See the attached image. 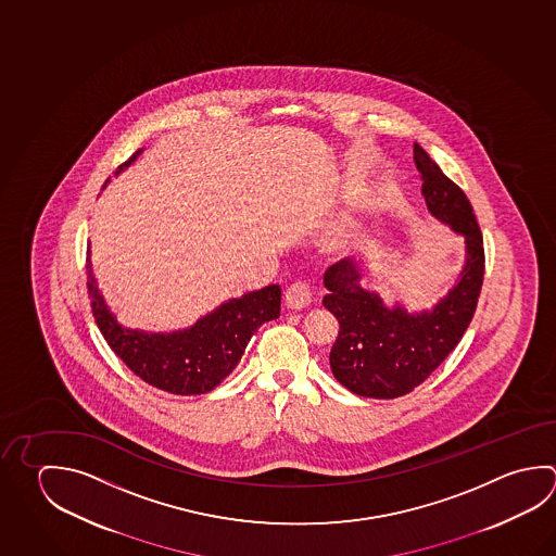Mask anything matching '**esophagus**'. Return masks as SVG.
Here are the masks:
<instances>
[{"label":"esophagus","mask_w":556,"mask_h":556,"mask_svg":"<svg viewBox=\"0 0 556 556\" xmlns=\"http://www.w3.org/2000/svg\"><path fill=\"white\" fill-rule=\"evenodd\" d=\"M283 300H286V305H288L290 309H303V307H307V305L312 303V300H314V292H312L309 283L295 282L286 290Z\"/></svg>","instance_id":"obj_1"}]
</instances>
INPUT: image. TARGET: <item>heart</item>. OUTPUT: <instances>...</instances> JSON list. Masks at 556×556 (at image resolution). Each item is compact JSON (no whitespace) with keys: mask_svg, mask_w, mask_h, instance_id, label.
<instances>
[{"mask_svg":"<svg viewBox=\"0 0 556 556\" xmlns=\"http://www.w3.org/2000/svg\"><path fill=\"white\" fill-rule=\"evenodd\" d=\"M331 242H333V244H334V242H341V241H339V237H333V241H331Z\"/></svg>","mask_w":556,"mask_h":556,"instance_id":"heart-1","label":"heart"}]
</instances>
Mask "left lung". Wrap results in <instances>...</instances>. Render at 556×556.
<instances>
[{"instance_id":"obj_1","label":"left lung","mask_w":556,"mask_h":556,"mask_svg":"<svg viewBox=\"0 0 556 556\" xmlns=\"http://www.w3.org/2000/svg\"><path fill=\"white\" fill-rule=\"evenodd\" d=\"M414 161L429 212L465 235L466 264L460 280L433 312L409 315L388 309L378 293L361 288V274L344 258L327 268L324 305L339 319L329 363L353 394L394 400L414 392L453 353L472 321L484 282V239L466 193L415 142Z\"/></svg>"}]
</instances>
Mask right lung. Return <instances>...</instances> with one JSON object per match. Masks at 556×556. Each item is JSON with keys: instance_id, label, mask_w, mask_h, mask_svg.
I'll use <instances>...</instances> for the list:
<instances>
[{"instance_id": "add662e5", "label": "right lung", "mask_w": 556, "mask_h": 556, "mask_svg": "<svg viewBox=\"0 0 556 556\" xmlns=\"http://www.w3.org/2000/svg\"><path fill=\"white\" fill-rule=\"evenodd\" d=\"M139 152L117 166L115 174L127 168ZM110 182V178L105 184ZM103 184V188H105ZM88 270V298L91 314L103 339L113 353L127 364L147 384L176 395H195L212 392L215 386L235 370L242 353L256 329L280 315V286H266L258 292L244 293L239 300H229L198 324L174 333H142L123 329L110 314L98 292L96 278Z\"/></svg>"}]
</instances>
